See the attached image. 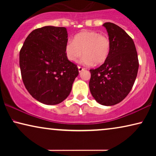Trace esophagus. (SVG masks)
<instances>
[{"label":"esophagus","instance_id":"obj_1","mask_svg":"<svg viewBox=\"0 0 156 156\" xmlns=\"http://www.w3.org/2000/svg\"><path fill=\"white\" fill-rule=\"evenodd\" d=\"M84 69V68H83L82 67H80V66H78V70H79V72H82Z\"/></svg>","mask_w":156,"mask_h":156}]
</instances>
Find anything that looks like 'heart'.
I'll return each mask as SVG.
<instances>
[{
	"label": "heart",
	"instance_id": "1",
	"mask_svg": "<svg viewBox=\"0 0 156 156\" xmlns=\"http://www.w3.org/2000/svg\"><path fill=\"white\" fill-rule=\"evenodd\" d=\"M65 55L71 62L82 56L85 65H100L107 60L111 51V40L107 35L97 31H83L69 40L65 45Z\"/></svg>",
	"mask_w": 156,
	"mask_h": 156
}]
</instances>
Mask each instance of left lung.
Returning <instances> with one entry per match:
<instances>
[{"instance_id":"1","label":"left lung","mask_w":156,"mask_h":156,"mask_svg":"<svg viewBox=\"0 0 156 156\" xmlns=\"http://www.w3.org/2000/svg\"><path fill=\"white\" fill-rule=\"evenodd\" d=\"M111 40L107 60L89 70V89L101 105L113 106L126 97L135 82L138 70V55L133 40L123 30L112 23L103 25Z\"/></svg>"}]
</instances>
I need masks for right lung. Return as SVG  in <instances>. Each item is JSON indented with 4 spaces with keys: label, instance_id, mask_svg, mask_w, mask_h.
<instances>
[{
    "label": "right lung",
    "instance_id": "right-lung-1",
    "mask_svg": "<svg viewBox=\"0 0 156 156\" xmlns=\"http://www.w3.org/2000/svg\"><path fill=\"white\" fill-rule=\"evenodd\" d=\"M67 37L64 27H40L29 34L20 51L23 82L30 94L42 104L63 101L79 74L77 66L65 55Z\"/></svg>",
    "mask_w": 156,
    "mask_h": 156
}]
</instances>
